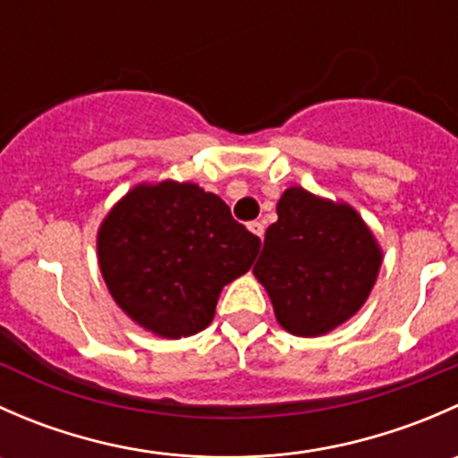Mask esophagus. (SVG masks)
I'll return each instance as SVG.
<instances>
[{
  "label": "esophagus",
  "mask_w": 458,
  "mask_h": 458,
  "mask_svg": "<svg viewBox=\"0 0 458 458\" xmlns=\"http://www.w3.org/2000/svg\"><path fill=\"white\" fill-rule=\"evenodd\" d=\"M248 228H250V233L257 234L259 239H261L263 233H266V225H263V221H250V224H248Z\"/></svg>",
  "instance_id": "esophagus-1"
}]
</instances>
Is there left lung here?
<instances>
[{
    "mask_svg": "<svg viewBox=\"0 0 458 458\" xmlns=\"http://www.w3.org/2000/svg\"><path fill=\"white\" fill-rule=\"evenodd\" d=\"M276 215L252 272L285 330L326 335L366 303L381 267V248L352 206L299 186L281 195Z\"/></svg>",
    "mask_w": 458,
    "mask_h": 458,
    "instance_id": "left-lung-1",
    "label": "left lung"
}]
</instances>
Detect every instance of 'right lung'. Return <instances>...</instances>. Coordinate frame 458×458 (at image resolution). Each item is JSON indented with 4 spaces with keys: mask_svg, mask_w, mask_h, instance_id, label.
I'll return each instance as SVG.
<instances>
[{
    "mask_svg": "<svg viewBox=\"0 0 458 458\" xmlns=\"http://www.w3.org/2000/svg\"><path fill=\"white\" fill-rule=\"evenodd\" d=\"M261 242L197 183H140L101 224L97 255L110 294L165 339L201 332L221 288L250 270Z\"/></svg>",
    "mask_w": 458,
    "mask_h": 458,
    "instance_id": "1",
    "label": "right lung"
}]
</instances>
